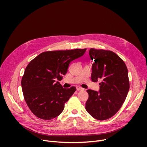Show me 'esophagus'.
<instances>
[{
  "label": "esophagus",
  "instance_id": "esophagus-1",
  "mask_svg": "<svg viewBox=\"0 0 147 147\" xmlns=\"http://www.w3.org/2000/svg\"><path fill=\"white\" fill-rule=\"evenodd\" d=\"M76 89H77V90H83V89L82 88H81V87H80V86H77L76 87Z\"/></svg>",
  "mask_w": 147,
  "mask_h": 147
}]
</instances>
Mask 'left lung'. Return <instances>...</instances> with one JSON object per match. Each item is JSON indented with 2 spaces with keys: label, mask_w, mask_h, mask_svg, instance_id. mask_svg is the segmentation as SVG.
<instances>
[{
  "label": "left lung",
  "mask_w": 147,
  "mask_h": 147,
  "mask_svg": "<svg viewBox=\"0 0 147 147\" xmlns=\"http://www.w3.org/2000/svg\"><path fill=\"white\" fill-rule=\"evenodd\" d=\"M89 56L92 65L91 79L99 83V90H87V112L95 119L104 120L116 113L125 101L129 90L128 71L125 63L116 53L91 48Z\"/></svg>",
  "instance_id": "obj_1"
}]
</instances>
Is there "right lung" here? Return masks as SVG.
<instances>
[{"instance_id": "1", "label": "right lung", "mask_w": 147, "mask_h": 147, "mask_svg": "<svg viewBox=\"0 0 147 147\" xmlns=\"http://www.w3.org/2000/svg\"><path fill=\"white\" fill-rule=\"evenodd\" d=\"M86 49L48 51L30 62L21 80L25 101L36 117L51 120L63 112L76 88H63L59 82L69 63L82 57Z\"/></svg>"}]
</instances>
